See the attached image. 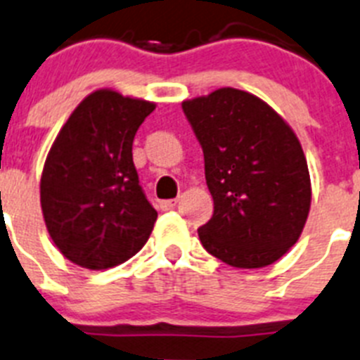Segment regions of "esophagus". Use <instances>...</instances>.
Masks as SVG:
<instances>
[{"instance_id":"34e87169","label":"esophagus","mask_w":360,"mask_h":360,"mask_svg":"<svg viewBox=\"0 0 360 360\" xmlns=\"http://www.w3.org/2000/svg\"><path fill=\"white\" fill-rule=\"evenodd\" d=\"M176 198H173V200H162L160 202V210L162 211H171L174 210V205H176Z\"/></svg>"}]
</instances>
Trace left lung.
Instances as JSON below:
<instances>
[{"label":"left lung","instance_id":"obj_1","mask_svg":"<svg viewBox=\"0 0 360 360\" xmlns=\"http://www.w3.org/2000/svg\"><path fill=\"white\" fill-rule=\"evenodd\" d=\"M204 150L214 211L198 227L207 253L233 268H264L299 240L311 204L306 156L260 98L238 89L184 101Z\"/></svg>","mask_w":360,"mask_h":360}]
</instances>
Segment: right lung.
I'll use <instances>...</instances> for the list:
<instances>
[{
  "label": "right lung",
  "instance_id": "1",
  "mask_svg": "<svg viewBox=\"0 0 360 360\" xmlns=\"http://www.w3.org/2000/svg\"><path fill=\"white\" fill-rule=\"evenodd\" d=\"M155 103L115 91L89 94L69 116L43 167L49 235L70 262L115 268L142 250L156 222L133 162V140Z\"/></svg>",
  "mask_w": 360,
  "mask_h": 360
}]
</instances>
